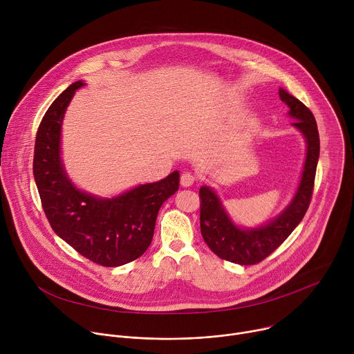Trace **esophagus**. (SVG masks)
<instances>
[{
	"instance_id": "esophagus-1",
	"label": "esophagus",
	"mask_w": 354,
	"mask_h": 354,
	"mask_svg": "<svg viewBox=\"0 0 354 354\" xmlns=\"http://www.w3.org/2000/svg\"><path fill=\"white\" fill-rule=\"evenodd\" d=\"M194 183V176L190 172H183L180 176V185L182 187H189Z\"/></svg>"
}]
</instances>
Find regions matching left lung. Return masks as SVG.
Listing matches in <instances>:
<instances>
[{
    "label": "left lung",
    "instance_id": "8db88e82",
    "mask_svg": "<svg viewBox=\"0 0 354 354\" xmlns=\"http://www.w3.org/2000/svg\"><path fill=\"white\" fill-rule=\"evenodd\" d=\"M280 99L288 106L291 126L306 140V161L298 186L288 205L273 218L255 227L236 224L227 212L221 197L212 186L200 187V230L205 242L217 257L238 265H255L268 258L306 216L314 189L319 160V134L313 112L288 93L279 89Z\"/></svg>",
    "mask_w": 354,
    "mask_h": 354
}]
</instances>
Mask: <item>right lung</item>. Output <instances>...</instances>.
Here are the masks:
<instances>
[{
    "label": "right lung",
    "instance_id": "1",
    "mask_svg": "<svg viewBox=\"0 0 354 354\" xmlns=\"http://www.w3.org/2000/svg\"><path fill=\"white\" fill-rule=\"evenodd\" d=\"M75 81L50 105L36 134L33 176L53 231L86 259L108 268L140 258L153 241L157 214L179 189V171L112 197L88 193L70 179L62 157V129Z\"/></svg>",
    "mask_w": 354,
    "mask_h": 354
}]
</instances>
